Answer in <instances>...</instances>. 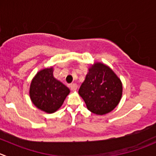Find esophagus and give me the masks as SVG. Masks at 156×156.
Here are the masks:
<instances>
[{
    "mask_svg": "<svg viewBox=\"0 0 156 156\" xmlns=\"http://www.w3.org/2000/svg\"><path fill=\"white\" fill-rule=\"evenodd\" d=\"M69 87H70L71 90H77V88H78V85H77L76 84H75V83H73V84H70Z\"/></svg>",
    "mask_w": 156,
    "mask_h": 156,
    "instance_id": "34e87169",
    "label": "esophagus"
}]
</instances>
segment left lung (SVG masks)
Masks as SVG:
<instances>
[{"label": "left lung", "instance_id": "obj_1", "mask_svg": "<svg viewBox=\"0 0 156 156\" xmlns=\"http://www.w3.org/2000/svg\"><path fill=\"white\" fill-rule=\"evenodd\" d=\"M122 91V83L116 74L105 65L97 63L89 69L78 94L90 112L104 115L117 106Z\"/></svg>", "mask_w": 156, "mask_h": 156}]
</instances>
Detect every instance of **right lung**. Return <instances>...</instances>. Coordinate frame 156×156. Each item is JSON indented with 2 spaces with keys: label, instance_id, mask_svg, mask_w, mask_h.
<instances>
[{
  "label": "right lung",
  "instance_id": "right-lung-1",
  "mask_svg": "<svg viewBox=\"0 0 156 156\" xmlns=\"http://www.w3.org/2000/svg\"><path fill=\"white\" fill-rule=\"evenodd\" d=\"M70 90L53 77V69H45L36 74L31 82L30 96L36 107L46 113L56 111Z\"/></svg>",
  "mask_w": 156,
  "mask_h": 156
}]
</instances>
